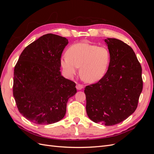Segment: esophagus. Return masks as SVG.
<instances>
[{
    "instance_id": "esophagus-1",
    "label": "esophagus",
    "mask_w": 154,
    "mask_h": 154,
    "mask_svg": "<svg viewBox=\"0 0 154 154\" xmlns=\"http://www.w3.org/2000/svg\"><path fill=\"white\" fill-rule=\"evenodd\" d=\"M76 87L77 88V90H82V88H83V86L81 84H79V83H76Z\"/></svg>"
}]
</instances>
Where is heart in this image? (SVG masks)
I'll return each mask as SVG.
<instances>
[{"label":"heart","mask_w":154,"mask_h":154,"mask_svg":"<svg viewBox=\"0 0 154 154\" xmlns=\"http://www.w3.org/2000/svg\"><path fill=\"white\" fill-rule=\"evenodd\" d=\"M67 55L60 59L66 76L73 78L80 67V74L89 83L99 81L105 76L110 60L109 51L106 48L88 43L71 45L67 51Z\"/></svg>","instance_id":"1"}]
</instances>
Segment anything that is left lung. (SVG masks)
Segmentation results:
<instances>
[{
  "label": "left lung",
  "mask_w": 154,
  "mask_h": 154,
  "mask_svg": "<svg viewBox=\"0 0 154 154\" xmlns=\"http://www.w3.org/2000/svg\"><path fill=\"white\" fill-rule=\"evenodd\" d=\"M110 54L105 76L86 86V111L92 122L105 126L118 124L136 110L143 90L142 69L136 55L122 40H104Z\"/></svg>",
  "instance_id": "8db88e82"
}]
</instances>
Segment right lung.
Here are the masks:
<instances>
[{
    "label": "right lung",
    "instance_id": "1",
    "mask_svg": "<svg viewBox=\"0 0 154 154\" xmlns=\"http://www.w3.org/2000/svg\"><path fill=\"white\" fill-rule=\"evenodd\" d=\"M65 37L46 34L22 51L14 69L13 96L20 113L30 122L49 125L62 119L76 83L60 72Z\"/></svg>",
    "mask_w": 154,
    "mask_h": 154
}]
</instances>
